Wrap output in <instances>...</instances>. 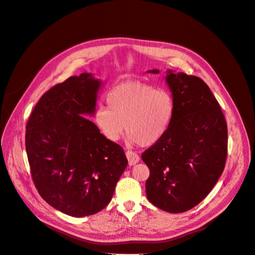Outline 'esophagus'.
Masks as SVG:
<instances>
[{
    "mask_svg": "<svg viewBox=\"0 0 255 255\" xmlns=\"http://www.w3.org/2000/svg\"><path fill=\"white\" fill-rule=\"evenodd\" d=\"M126 154H127L129 166H134L135 164L138 163V161H139V156H138L137 153H135L133 151H127Z\"/></svg>",
    "mask_w": 255,
    "mask_h": 255,
    "instance_id": "34e87169",
    "label": "esophagus"
}]
</instances>
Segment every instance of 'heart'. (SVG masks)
I'll use <instances>...</instances> for the list:
<instances>
[{
    "label": "heart",
    "instance_id": "b5f03b06",
    "mask_svg": "<svg viewBox=\"0 0 255 255\" xmlns=\"http://www.w3.org/2000/svg\"><path fill=\"white\" fill-rule=\"evenodd\" d=\"M106 103L109 107L98 106L94 116L101 134L116 142L127 129L129 140L142 146L156 143L165 136L175 112L170 91L139 82L116 86L107 95Z\"/></svg>",
    "mask_w": 255,
    "mask_h": 255
}]
</instances>
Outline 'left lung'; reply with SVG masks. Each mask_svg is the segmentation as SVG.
<instances>
[{
	"label": "left lung",
	"instance_id": "1",
	"mask_svg": "<svg viewBox=\"0 0 255 255\" xmlns=\"http://www.w3.org/2000/svg\"><path fill=\"white\" fill-rule=\"evenodd\" d=\"M166 82L174 98V117L165 136L141 154L150 170L145 192L160 210L183 213L210 194L225 169L228 128L203 80L168 70Z\"/></svg>",
	"mask_w": 255,
	"mask_h": 255
}]
</instances>
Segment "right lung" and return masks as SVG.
Returning a JSON list of instances; mask_svg holds the SVG:
<instances>
[{
	"label": "right lung",
	"instance_id": "right-lung-1",
	"mask_svg": "<svg viewBox=\"0 0 255 255\" xmlns=\"http://www.w3.org/2000/svg\"><path fill=\"white\" fill-rule=\"evenodd\" d=\"M100 86L90 73L71 76L42 95L26 123L35 187L45 202L73 217L102 211L128 166L121 146L84 118L94 115Z\"/></svg>",
	"mask_w": 255,
	"mask_h": 255
}]
</instances>
